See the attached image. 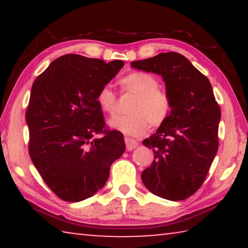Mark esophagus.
Returning <instances> with one entry per match:
<instances>
[{
	"mask_svg": "<svg viewBox=\"0 0 248 248\" xmlns=\"http://www.w3.org/2000/svg\"><path fill=\"white\" fill-rule=\"evenodd\" d=\"M124 142H125V146H127L128 151H132L138 146V142L136 140L131 139V138H124Z\"/></svg>",
	"mask_w": 248,
	"mask_h": 248,
	"instance_id": "1",
	"label": "esophagus"
}]
</instances>
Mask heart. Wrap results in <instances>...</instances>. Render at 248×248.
I'll use <instances>...</instances> for the list:
<instances>
[{"label":"heart","mask_w":248,"mask_h":248,"mask_svg":"<svg viewBox=\"0 0 248 248\" xmlns=\"http://www.w3.org/2000/svg\"><path fill=\"white\" fill-rule=\"evenodd\" d=\"M123 90L134 95L127 116L114 117L108 121L111 129L130 137H140L149 130L150 124L156 128L169 119L171 103L164 91L158 89V81L153 75L144 72H133L121 79ZM100 110L114 115L117 98L109 86H104L96 96Z\"/></svg>","instance_id":"heart-1"}]
</instances>
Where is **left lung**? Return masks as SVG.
I'll list each match as a JSON object with an SVG mask.
<instances>
[{
  "label": "left lung",
  "instance_id": "left-lung-1",
  "mask_svg": "<svg viewBox=\"0 0 248 248\" xmlns=\"http://www.w3.org/2000/svg\"><path fill=\"white\" fill-rule=\"evenodd\" d=\"M133 69L161 75L171 111L142 143L153 150L142 171L144 186L167 200H185L199 189L217 154L221 110L207 77L177 52L131 62Z\"/></svg>",
  "mask_w": 248,
  "mask_h": 248
}]
</instances>
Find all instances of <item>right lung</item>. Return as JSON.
<instances>
[{
	"label": "right lung",
	"instance_id": "add662e5",
	"mask_svg": "<svg viewBox=\"0 0 248 248\" xmlns=\"http://www.w3.org/2000/svg\"><path fill=\"white\" fill-rule=\"evenodd\" d=\"M124 65L79 54L52 61L33 82L26 111L29 155L59 198L78 202L106 184L124 154L123 133L105 129L96 96ZM101 137H98L99 134Z\"/></svg>",
	"mask_w": 248,
	"mask_h": 248
}]
</instances>
